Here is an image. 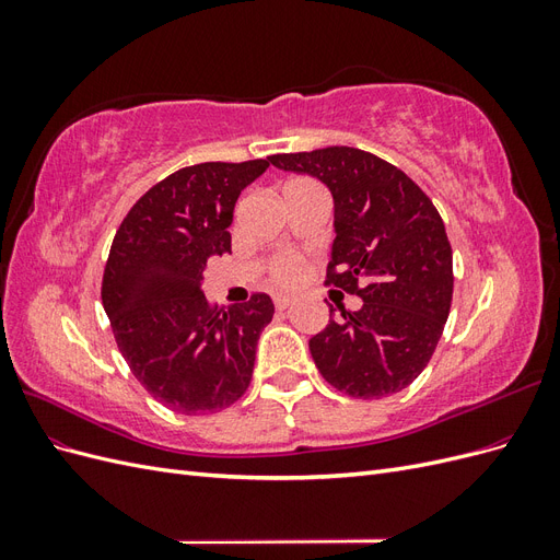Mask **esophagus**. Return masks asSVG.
<instances>
[{
    "instance_id": "1",
    "label": "esophagus",
    "mask_w": 560,
    "mask_h": 560,
    "mask_svg": "<svg viewBox=\"0 0 560 560\" xmlns=\"http://www.w3.org/2000/svg\"><path fill=\"white\" fill-rule=\"evenodd\" d=\"M292 306V299L290 296H276V308L278 311H287Z\"/></svg>"
}]
</instances>
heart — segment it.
<instances>
[{
    "mask_svg": "<svg viewBox=\"0 0 560 560\" xmlns=\"http://www.w3.org/2000/svg\"><path fill=\"white\" fill-rule=\"evenodd\" d=\"M270 273H273L276 282L278 284H294L301 276V266L294 257H280L273 261V266H270Z\"/></svg>",
    "mask_w": 560,
    "mask_h": 560,
    "instance_id": "1",
    "label": "heart"
}]
</instances>
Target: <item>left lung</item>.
<instances>
[{
    "mask_svg": "<svg viewBox=\"0 0 560 560\" xmlns=\"http://www.w3.org/2000/svg\"><path fill=\"white\" fill-rule=\"evenodd\" d=\"M317 177L334 198L327 284L362 299L360 311L315 334L308 348L329 385L381 399L411 385L442 338L453 299V252L442 217L399 167L354 147L268 159Z\"/></svg>",
    "mask_w": 560,
    "mask_h": 560,
    "instance_id": "1",
    "label": "left lung"
}]
</instances>
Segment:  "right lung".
Instances as JSON below:
<instances>
[{"label":"right lung","instance_id":"obj_1","mask_svg":"<svg viewBox=\"0 0 560 560\" xmlns=\"http://www.w3.org/2000/svg\"><path fill=\"white\" fill-rule=\"evenodd\" d=\"M268 159L198 163L167 175L118 226L103 278L116 346L147 393L184 416L238 401L257 341L273 319L268 294L212 308L200 290L210 257L231 252L233 208Z\"/></svg>","mask_w":560,"mask_h":560}]
</instances>
